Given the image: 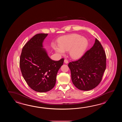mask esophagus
<instances>
[{
  "mask_svg": "<svg viewBox=\"0 0 122 122\" xmlns=\"http://www.w3.org/2000/svg\"><path fill=\"white\" fill-rule=\"evenodd\" d=\"M64 62H65V64H67V63H68V61L67 60H66V59H65V60H64Z\"/></svg>",
  "mask_w": 122,
  "mask_h": 122,
  "instance_id": "obj_1",
  "label": "esophagus"
}]
</instances>
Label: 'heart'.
<instances>
[{
  "instance_id": "obj_1",
  "label": "heart",
  "mask_w": 122,
  "mask_h": 122,
  "mask_svg": "<svg viewBox=\"0 0 122 122\" xmlns=\"http://www.w3.org/2000/svg\"><path fill=\"white\" fill-rule=\"evenodd\" d=\"M58 44H52V47L56 52L64 55L65 51H69L71 57L78 59L85 54L88 46V41L79 34H72L62 37L59 41Z\"/></svg>"
}]
</instances>
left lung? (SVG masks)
<instances>
[{"instance_id": "left-lung-1", "label": "left lung", "mask_w": 122, "mask_h": 122, "mask_svg": "<svg viewBox=\"0 0 122 122\" xmlns=\"http://www.w3.org/2000/svg\"><path fill=\"white\" fill-rule=\"evenodd\" d=\"M68 66L73 84L78 89L89 91L98 86L106 68V55L99 41L96 38L90 49Z\"/></svg>"}]
</instances>
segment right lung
<instances>
[{"mask_svg":"<svg viewBox=\"0 0 122 122\" xmlns=\"http://www.w3.org/2000/svg\"><path fill=\"white\" fill-rule=\"evenodd\" d=\"M48 34H37L23 48L20 65L22 74L30 88L44 92L54 87L57 72L64 58L55 61L50 58L43 42Z\"/></svg>","mask_w":122,"mask_h":122,"instance_id":"add662e5","label":"right lung"}]
</instances>
